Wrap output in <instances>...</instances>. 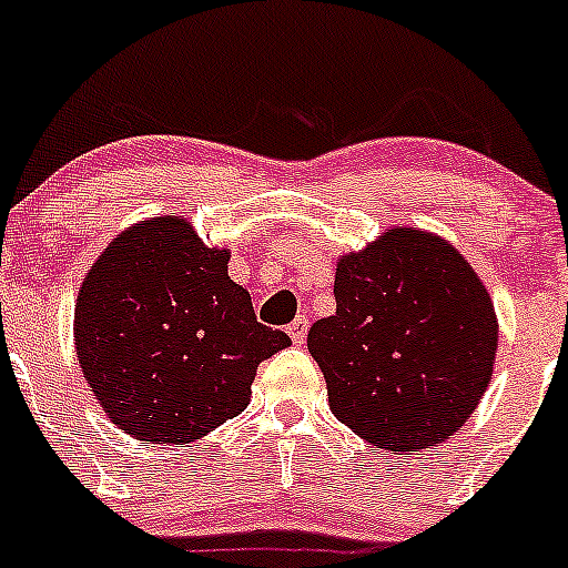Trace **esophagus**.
I'll return each mask as SVG.
<instances>
[{
    "label": "esophagus",
    "mask_w": 568,
    "mask_h": 568,
    "mask_svg": "<svg viewBox=\"0 0 568 568\" xmlns=\"http://www.w3.org/2000/svg\"><path fill=\"white\" fill-rule=\"evenodd\" d=\"M286 333H290V338L295 341V344H303L308 335V316H297V320L286 327Z\"/></svg>",
    "instance_id": "esophagus-1"
}]
</instances>
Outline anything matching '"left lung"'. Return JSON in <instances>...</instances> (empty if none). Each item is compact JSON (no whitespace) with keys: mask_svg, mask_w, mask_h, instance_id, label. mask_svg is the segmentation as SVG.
<instances>
[{"mask_svg":"<svg viewBox=\"0 0 568 568\" xmlns=\"http://www.w3.org/2000/svg\"><path fill=\"white\" fill-rule=\"evenodd\" d=\"M335 314L308 331L335 417L389 453L430 449L485 395L498 349L490 295L442 237L389 230L335 267Z\"/></svg>","mask_w":568,"mask_h":568,"instance_id":"obj_1","label":"left lung"}]
</instances>
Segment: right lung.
I'll return each instance as SVG.
<instances>
[{
  "instance_id": "obj_1",
  "label": "right lung",
  "mask_w": 568,
  "mask_h": 568,
  "mask_svg": "<svg viewBox=\"0 0 568 568\" xmlns=\"http://www.w3.org/2000/svg\"><path fill=\"white\" fill-rule=\"evenodd\" d=\"M186 219L124 230L78 292L75 349L97 400L145 444H189L237 417L257 365L290 335L262 325Z\"/></svg>"
}]
</instances>
